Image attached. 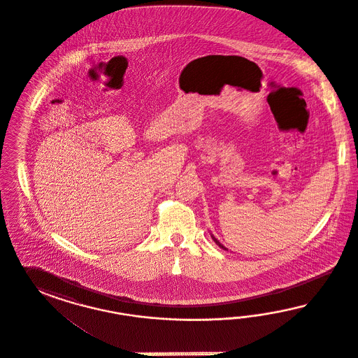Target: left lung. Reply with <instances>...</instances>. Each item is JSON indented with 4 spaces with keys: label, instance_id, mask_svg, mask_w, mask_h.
<instances>
[{
    "label": "left lung",
    "instance_id": "obj_1",
    "mask_svg": "<svg viewBox=\"0 0 358 358\" xmlns=\"http://www.w3.org/2000/svg\"><path fill=\"white\" fill-rule=\"evenodd\" d=\"M211 238H213V240H214V241H215V243H217V245H219V247H220V248H223V250H228L227 248H224V247H223V245H222V244H220V243H219V241H217V238H214V235H211Z\"/></svg>",
    "mask_w": 358,
    "mask_h": 358
}]
</instances>
